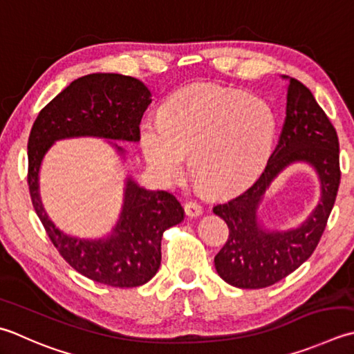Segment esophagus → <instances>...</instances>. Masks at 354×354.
<instances>
[{
  "label": "esophagus",
  "mask_w": 354,
  "mask_h": 354,
  "mask_svg": "<svg viewBox=\"0 0 354 354\" xmlns=\"http://www.w3.org/2000/svg\"><path fill=\"white\" fill-rule=\"evenodd\" d=\"M184 209H185L187 216L195 218V216H199V214H203V207H201V204H198L196 201H189V203H185Z\"/></svg>",
  "instance_id": "obj_1"
}]
</instances>
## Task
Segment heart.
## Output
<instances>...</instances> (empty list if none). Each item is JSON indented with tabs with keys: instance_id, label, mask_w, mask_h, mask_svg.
Wrapping results in <instances>:
<instances>
[{
	"instance_id": "heart-1",
	"label": "heart",
	"mask_w": 354,
	"mask_h": 354,
	"mask_svg": "<svg viewBox=\"0 0 354 354\" xmlns=\"http://www.w3.org/2000/svg\"><path fill=\"white\" fill-rule=\"evenodd\" d=\"M274 135L276 118L266 101L205 84L175 93L159 120L145 121L141 149L161 181H179L185 156H192V175L199 189L227 196L244 190L266 169Z\"/></svg>"
}]
</instances>
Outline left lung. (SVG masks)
I'll use <instances>...</instances> for the list:
<instances>
[{
    "label": "left lung",
    "instance_id": "left-lung-1",
    "mask_svg": "<svg viewBox=\"0 0 354 354\" xmlns=\"http://www.w3.org/2000/svg\"><path fill=\"white\" fill-rule=\"evenodd\" d=\"M288 81L286 122L266 170L239 195L213 207L228 225V239L214 256V267L238 288H264L293 273L319 242L333 209L341 170L337 133L313 93L295 78ZM302 162L315 170L322 196L308 219L292 229H270L260 216L269 185L290 165Z\"/></svg>",
    "mask_w": 354,
    "mask_h": 354
}]
</instances>
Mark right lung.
I'll list each match as a JSON object with an SVG mask.
<instances>
[{"mask_svg": "<svg viewBox=\"0 0 354 354\" xmlns=\"http://www.w3.org/2000/svg\"><path fill=\"white\" fill-rule=\"evenodd\" d=\"M151 102L142 81L120 73H93L75 80L41 110L27 144L33 209L59 254L76 272L112 287H138L161 266V239L167 228L184 221V209L169 192L147 190L131 175L124 181L120 216L102 238H78L53 224L39 193V170L52 145L71 138H101L121 158L122 142L140 141V124Z\"/></svg>", "mask_w": 354, "mask_h": 354, "instance_id": "1", "label": "right lung"}]
</instances>
